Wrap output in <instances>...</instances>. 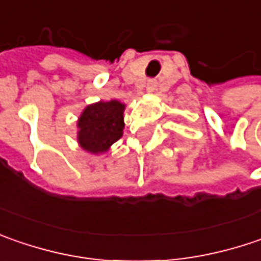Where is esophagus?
I'll return each instance as SVG.
<instances>
[{
  "mask_svg": "<svg viewBox=\"0 0 261 261\" xmlns=\"http://www.w3.org/2000/svg\"><path fill=\"white\" fill-rule=\"evenodd\" d=\"M156 86H158V82H156V80H149L147 85H146V90H147V92H154Z\"/></svg>",
  "mask_w": 261,
  "mask_h": 261,
  "instance_id": "1",
  "label": "esophagus"
}]
</instances>
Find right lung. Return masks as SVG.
Instances as JSON below:
<instances>
[{"instance_id":"add662e5","label":"right lung","mask_w":261,"mask_h":261,"mask_svg":"<svg viewBox=\"0 0 261 261\" xmlns=\"http://www.w3.org/2000/svg\"><path fill=\"white\" fill-rule=\"evenodd\" d=\"M125 105L117 99L87 105L77 119V142L92 154H102L118 142L124 133Z\"/></svg>"}]
</instances>
